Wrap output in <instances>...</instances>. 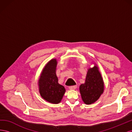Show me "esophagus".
<instances>
[{
    "instance_id": "esophagus-1",
    "label": "esophagus",
    "mask_w": 132,
    "mask_h": 132,
    "mask_svg": "<svg viewBox=\"0 0 132 132\" xmlns=\"http://www.w3.org/2000/svg\"><path fill=\"white\" fill-rule=\"evenodd\" d=\"M77 86L76 85H74V86H69V89L70 90H75L76 89V88H77Z\"/></svg>"
}]
</instances>
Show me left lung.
<instances>
[{
  "label": "left lung",
  "instance_id": "left-lung-1",
  "mask_svg": "<svg viewBox=\"0 0 132 132\" xmlns=\"http://www.w3.org/2000/svg\"><path fill=\"white\" fill-rule=\"evenodd\" d=\"M83 102L90 105L96 101L104 91V82L98 68L95 65L87 70L85 81L79 87Z\"/></svg>",
  "mask_w": 132,
  "mask_h": 132
}]
</instances>
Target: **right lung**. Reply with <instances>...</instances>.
Here are the masks:
<instances>
[{
    "instance_id": "1",
    "label": "right lung",
    "mask_w": 132,
    "mask_h": 132,
    "mask_svg": "<svg viewBox=\"0 0 132 132\" xmlns=\"http://www.w3.org/2000/svg\"><path fill=\"white\" fill-rule=\"evenodd\" d=\"M57 65V59H51L44 67L38 80L39 92L41 97L53 104L61 101L65 92L64 87L58 82Z\"/></svg>"
}]
</instances>
